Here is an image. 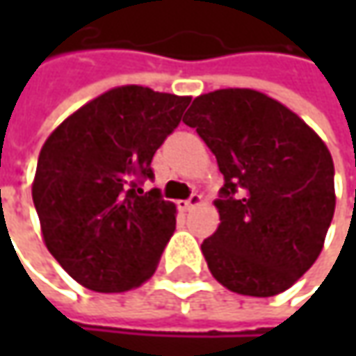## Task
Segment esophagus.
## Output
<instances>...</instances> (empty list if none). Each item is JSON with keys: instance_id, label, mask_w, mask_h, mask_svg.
Segmentation results:
<instances>
[{"instance_id": "1", "label": "esophagus", "mask_w": 356, "mask_h": 356, "mask_svg": "<svg viewBox=\"0 0 356 356\" xmlns=\"http://www.w3.org/2000/svg\"><path fill=\"white\" fill-rule=\"evenodd\" d=\"M200 202H202V196H200V194H192L188 200H180V202H178V208L188 212V210H192L194 206H198Z\"/></svg>"}]
</instances>
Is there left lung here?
I'll return each mask as SVG.
<instances>
[{
	"mask_svg": "<svg viewBox=\"0 0 356 356\" xmlns=\"http://www.w3.org/2000/svg\"><path fill=\"white\" fill-rule=\"evenodd\" d=\"M224 174L220 226L202 243L229 291L289 289L323 250L335 213V166L321 138L287 106L252 89L200 95L184 115Z\"/></svg>",
	"mask_w": 356,
	"mask_h": 356,
	"instance_id": "obj_1",
	"label": "left lung"
}]
</instances>
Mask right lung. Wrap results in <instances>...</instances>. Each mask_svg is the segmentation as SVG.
Wrapping results in <instances>:
<instances>
[{"instance_id":"obj_1","label":"right lung","mask_w":356,"mask_h":356,"mask_svg":"<svg viewBox=\"0 0 356 356\" xmlns=\"http://www.w3.org/2000/svg\"><path fill=\"white\" fill-rule=\"evenodd\" d=\"M188 104L190 97L118 87L81 106L43 144L33 180L43 239L87 289L129 291L156 271L176 206L143 186Z\"/></svg>"}]
</instances>
